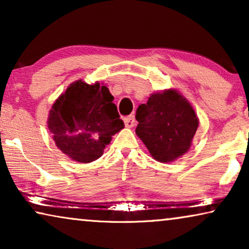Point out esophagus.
I'll use <instances>...</instances> for the list:
<instances>
[{
    "instance_id": "1",
    "label": "esophagus",
    "mask_w": 249,
    "mask_h": 249,
    "mask_svg": "<svg viewBox=\"0 0 249 249\" xmlns=\"http://www.w3.org/2000/svg\"><path fill=\"white\" fill-rule=\"evenodd\" d=\"M135 124H136L135 116H128V117L124 118V124H125V127L132 128L133 125H135Z\"/></svg>"
}]
</instances>
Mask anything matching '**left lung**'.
Wrapping results in <instances>:
<instances>
[{"label": "left lung", "mask_w": 249, "mask_h": 249, "mask_svg": "<svg viewBox=\"0 0 249 249\" xmlns=\"http://www.w3.org/2000/svg\"><path fill=\"white\" fill-rule=\"evenodd\" d=\"M136 133L155 160H175L190 149L199 121L191 104L174 89L153 94L136 111Z\"/></svg>", "instance_id": "left-lung-1"}]
</instances>
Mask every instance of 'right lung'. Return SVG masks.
I'll return each instance as SVG.
<instances>
[{
    "instance_id": "obj_1",
    "label": "right lung",
    "mask_w": 249,
    "mask_h": 249,
    "mask_svg": "<svg viewBox=\"0 0 249 249\" xmlns=\"http://www.w3.org/2000/svg\"><path fill=\"white\" fill-rule=\"evenodd\" d=\"M113 96L107 86L77 81L53 103L48 128L56 146L80 163H91L103 154L113 135L124 128Z\"/></svg>"
}]
</instances>
